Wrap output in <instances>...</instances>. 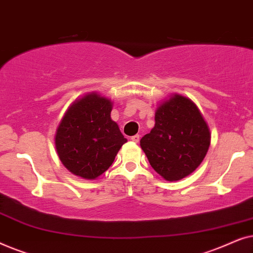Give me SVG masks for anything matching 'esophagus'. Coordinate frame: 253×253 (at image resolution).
Instances as JSON below:
<instances>
[{
    "instance_id": "obj_1",
    "label": "esophagus",
    "mask_w": 253,
    "mask_h": 253,
    "mask_svg": "<svg viewBox=\"0 0 253 253\" xmlns=\"http://www.w3.org/2000/svg\"><path fill=\"white\" fill-rule=\"evenodd\" d=\"M131 140L134 141V143H139V140H140V136H139V134H134V136L131 137Z\"/></svg>"
}]
</instances>
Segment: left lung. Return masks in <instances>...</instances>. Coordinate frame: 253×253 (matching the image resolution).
<instances>
[{"instance_id": "left-lung-1", "label": "left lung", "mask_w": 253, "mask_h": 253, "mask_svg": "<svg viewBox=\"0 0 253 253\" xmlns=\"http://www.w3.org/2000/svg\"><path fill=\"white\" fill-rule=\"evenodd\" d=\"M211 132L196 103L172 94L155 110V124L140 139L150 165L166 181H178L198 168L209 151Z\"/></svg>"}]
</instances>
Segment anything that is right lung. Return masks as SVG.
I'll list each match as a JSON object with an SVG mask.
<instances>
[{"mask_svg":"<svg viewBox=\"0 0 253 253\" xmlns=\"http://www.w3.org/2000/svg\"><path fill=\"white\" fill-rule=\"evenodd\" d=\"M113 102L98 93L75 100L58 124L55 147L64 167L85 179H95L115 160L126 138L110 117Z\"/></svg>","mask_w":253,"mask_h":253,"instance_id":"obj_1","label":"right lung"}]
</instances>
